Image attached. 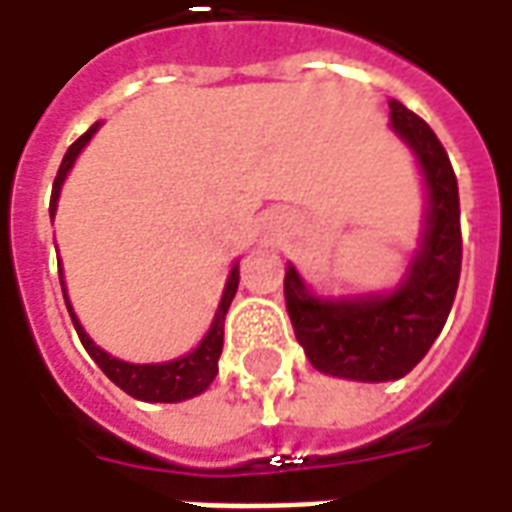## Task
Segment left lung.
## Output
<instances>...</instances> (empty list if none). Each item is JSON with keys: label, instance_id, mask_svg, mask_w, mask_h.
I'll use <instances>...</instances> for the list:
<instances>
[{"label": "left lung", "instance_id": "left-lung-1", "mask_svg": "<svg viewBox=\"0 0 512 512\" xmlns=\"http://www.w3.org/2000/svg\"><path fill=\"white\" fill-rule=\"evenodd\" d=\"M392 129L414 152L428 191L420 250L403 281L380 296L318 298L290 264L287 312L310 363L332 377L383 383L408 375L448 321L462 270L459 188L440 137L400 101H389Z\"/></svg>", "mask_w": 512, "mask_h": 512}]
</instances>
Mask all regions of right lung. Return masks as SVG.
<instances>
[{"label":"right lung","instance_id":"1","mask_svg":"<svg viewBox=\"0 0 512 512\" xmlns=\"http://www.w3.org/2000/svg\"><path fill=\"white\" fill-rule=\"evenodd\" d=\"M101 123H95L92 129H87L84 135L78 137L72 143L61 166H58L56 183H53V197H50V216H56L58 208V194H61V185L67 180V171L75 163V157L81 154V149L87 146L92 135L98 132ZM61 276V270H58ZM236 287H239V264L231 267V276L225 281V293L219 298V307H216L214 324L205 332V338L200 341V346L194 352H188L183 358L166 360V363H126V360L112 358L109 352H104L101 346H95V341L89 338L81 321L75 318L72 312L70 298H67V287L61 281V290H64V301H67V310H70L72 327L78 332L81 344L89 352V358L95 360L118 389H123L126 394H132L135 400H143V403H180V400H188V397H197L202 394L211 383H214L216 372H219V355H222V338H225V312L231 307L233 296H236Z\"/></svg>","mask_w":512,"mask_h":512}]
</instances>
